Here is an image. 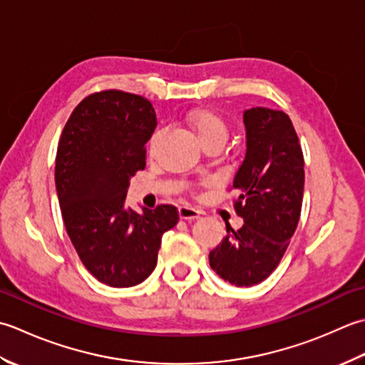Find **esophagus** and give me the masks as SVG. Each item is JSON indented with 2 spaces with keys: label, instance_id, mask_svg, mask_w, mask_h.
<instances>
[{
  "label": "esophagus",
  "instance_id": "34e87169",
  "mask_svg": "<svg viewBox=\"0 0 365 365\" xmlns=\"http://www.w3.org/2000/svg\"><path fill=\"white\" fill-rule=\"evenodd\" d=\"M178 214H180V219L182 220H193L200 217V211L195 210V207H190L187 205L178 207Z\"/></svg>",
  "mask_w": 365,
  "mask_h": 365
}]
</instances>
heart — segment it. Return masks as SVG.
<instances>
[{"label":"heart","instance_id":"obj_1","mask_svg":"<svg viewBox=\"0 0 365 365\" xmlns=\"http://www.w3.org/2000/svg\"><path fill=\"white\" fill-rule=\"evenodd\" d=\"M182 120L185 125L193 132L198 143L203 148L207 146H222L228 137V123L219 111L212 108L200 107L190 108L184 113ZM158 133H154L151 138V145L154 143Z\"/></svg>","mask_w":365,"mask_h":365}]
</instances>
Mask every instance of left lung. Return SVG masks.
I'll use <instances>...</instances> for the list:
<instances>
[{
    "label": "left lung",
    "instance_id": "obj_1",
    "mask_svg": "<svg viewBox=\"0 0 365 365\" xmlns=\"http://www.w3.org/2000/svg\"><path fill=\"white\" fill-rule=\"evenodd\" d=\"M247 151L233 180L235 211L244 225L210 252L215 274L236 287L269 277L294 235L304 195V155L293 123L284 111H244Z\"/></svg>",
    "mask_w": 365,
    "mask_h": 365
}]
</instances>
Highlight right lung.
<instances>
[{"label":"right lung","mask_w":365,"mask_h":365,"mask_svg":"<svg viewBox=\"0 0 365 365\" xmlns=\"http://www.w3.org/2000/svg\"><path fill=\"white\" fill-rule=\"evenodd\" d=\"M155 125L150 101L106 89L78 103L59 138L55 184L64 225L81 263L108 287H133L150 276L162 235L180 220L172 205L125 207Z\"/></svg>","instance_id":"right-lung-1"}]
</instances>
